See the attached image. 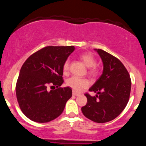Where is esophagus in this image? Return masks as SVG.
Segmentation results:
<instances>
[{
    "instance_id": "34e87169",
    "label": "esophagus",
    "mask_w": 146,
    "mask_h": 146,
    "mask_svg": "<svg viewBox=\"0 0 146 146\" xmlns=\"http://www.w3.org/2000/svg\"><path fill=\"white\" fill-rule=\"evenodd\" d=\"M73 95H74V96H79V95H80V94H79V93H75L74 90H73Z\"/></svg>"
}]
</instances>
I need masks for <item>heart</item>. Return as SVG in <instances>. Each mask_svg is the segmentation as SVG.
<instances>
[{
	"instance_id": "obj_1",
	"label": "heart",
	"mask_w": 146,
	"mask_h": 146,
	"mask_svg": "<svg viewBox=\"0 0 146 146\" xmlns=\"http://www.w3.org/2000/svg\"><path fill=\"white\" fill-rule=\"evenodd\" d=\"M80 60L84 63L87 67L90 68V74L95 75L98 73V68H97L96 60L93 54L90 53H84L80 57ZM69 68V61L66 60L63 64V71L64 73L68 71ZM66 85L71 88L75 92H81L84 88H88L90 85V82L88 80L84 78H79L77 76H73L66 81Z\"/></svg>"
}]
</instances>
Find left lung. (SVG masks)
I'll use <instances>...</instances> for the list:
<instances>
[{"mask_svg": "<svg viewBox=\"0 0 146 146\" xmlns=\"http://www.w3.org/2000/svg\"><path fill=\"white\" fill-rule=\"evenodd\" d=\"M103 62V73L89 91L86 93L87 103L82 107L83 115L97 123L113 120L128 104L131 90V80L128 71L119 60L102 49L95 48Z\"/></svg>", "mask_w": 146, "mask_h": 146, "instance_id": "obj_1", "label": "left lung"}]
</instances>
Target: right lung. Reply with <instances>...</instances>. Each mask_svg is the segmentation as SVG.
<instances>
[{
    "mask_svg": "<svg viewBox=\"0 0 146 146\" xmlns=\"http://www.w3.org/2000/svg\"><path fill=\"white\" fill-rule=\"evenodd\" d=\"M74 50L73 46H46L23 64L16 93L22 112L29 119L46 123L62 113L72 96L70 87H60L64 82L63 64ZM53 88H56L53 90Z\"/></svg>",
    "mask_w": 146,
    "mask_h": 146,
    "instance_id": "right-lung-1",
    "label": "right lung"
}]
</instances>
